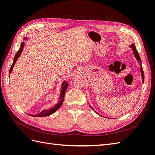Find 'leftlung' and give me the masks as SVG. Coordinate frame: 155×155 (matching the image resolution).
<instances>
[{
	"instance_id": "1",
	"label": "left lung",
	"mask_w": 155,
	"mask_h": 155,
	"mask_svg": "<svg viewBox=\"0 0 155 155\" xmlns=\"http://www.w3.org/2000/svg\"><path fill=\"white\" fill-rule=\"evenodd\" d=\"M130 47L132 48V49H133V53H134V57H135V58H137V61H138V62H141V58H140V55H139V54H138V51H137V49H136V47H135V45H134V44H131V46H130ZM140 71H141V74H142V82L143 83V82H144V75H143V69H142V66H140ZM91 109H93L92 107H91ZM94 110V109H93ZM96 112V111H95ZM97 113V112H96ZM98 114V113H97Z\"/></svg>"
}]
</instances>
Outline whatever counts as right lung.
I'll list each match as a JSON object with an SVG mask.
<instances>
[{
  "label": "right lung",
  "mask_w": 155,
  "mask_h": 155,
  "mask_svg": "<svg viewBox=\"0 0 155 155\" xmlns=\"http://www.w3.org/2000/svg\"><path fill=\"white\" fill-rule=\"evenodd\" d=\"M24 39H27L26 38H24ZM24 42H22L21 43V48H20L19 50L17 51V53H16L15 56L14 57V59H13V62L12 65V66L10 68V69H9V75L10 74L11 72L13 70V66L15 65V64L16 61H17L18 58L21 56V53L23 50V48H24ZM68 84L66 82H64L62 83V89H61V94H60V99H59V101H58V103L57 104H56L55 106H54L53 107L51 108L50 109H48V110H43L42 111H41L40 113L37 114H29V115L30 116H32V117H46V116H49L50 115V114L54 113V112H55L57 110H58V109L61 107V106H62V104L63 103V101H64V95H65V93H66V89L68 88Z\"/></svg>",
  "instance_id": "obj_1"
}]
</instances>
